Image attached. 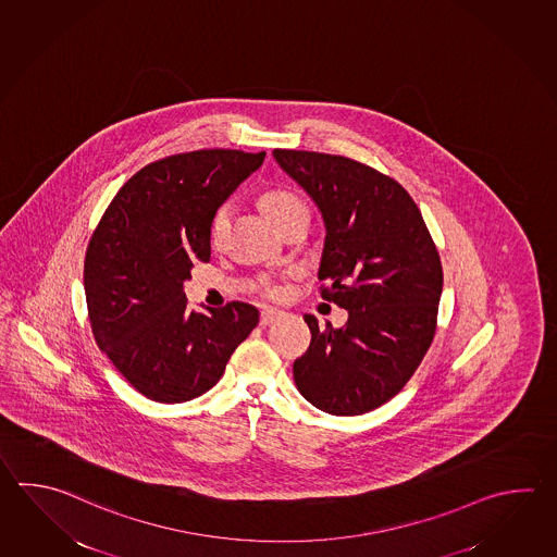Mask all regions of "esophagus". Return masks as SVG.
Returning <instances> with one entry per match:
<instances>
[{"label":"esophagus","mask_w":557,"mask_h":557,"mask_svg":"<svg viewBox=\"0 0 557 557\" xmlns=\"http://www.w3.org/2000/svg\"><path fill=\"white\" fill-rule=\"evenodd\" d=\"M284 315V311H280V309H273V307H265V309H261L260 313V325L261 327H265V325H270L273 323L275 319H280Z\"/></svg>","instance_id":"34e87169"}]
</instances>
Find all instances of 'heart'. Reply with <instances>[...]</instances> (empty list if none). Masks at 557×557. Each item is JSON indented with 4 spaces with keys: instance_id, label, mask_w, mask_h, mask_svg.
Masks as SVG:
<instances>
[{
    "instance_id": "obj_1",
    "label": "heart",
    "mask_w": 557,
    "mask_h": 557,
    "mask_svg": "<svg viewBox=\"0 0 557 557\" xmlns=\"http://www.w3.org/2000/svg\"><path fill=\"white\" fill-rule=\"evenodd\" d=\"M261 206L263 210L268 212V216L272 218L273 222L277 224L280 230H284L289 224H296V222H307L309 220V210H307L306 200L294 193V190H287V188H272V190H265L260 196ZM227 224H230V206L222 205L214 212L212 222H210V242L212 244H220L224 236H226ZM265 292L270 296L280 294L277 287L268 285Z\"/></svg>"
}]
</instances>
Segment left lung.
<instances>
[{"mask_svg":"<svg viewBox=\"0 0 557 557\" xmlns=\"http://www.w3.org/2000/svg\"><path fill=\"white\" fill-rule=\"evenodd\" d=\"M273 157L321 210V297L349 311L339 330L304 318L311 343L294 363L297 391L330 414H363L395 397L431 347L441 256L395 178L339 154L275 148Z\"/></svg>","mask_w":557,"mask_h":557,"instance_id":"obj_1","label":"left lung"}]
</instances>
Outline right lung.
<instances>
[{
	"instance_id": "right-lung-1",
	"label": "right lung",
	"mask_w": 557,
	"mask_h": 557,
	"mask_svg": "<svg viewBox=\"0 0 557 557\" xmlns=\"http://www.w3.org/2000/svg\"><path fill=\"white\" fill-rule=\"evenodd\" d=\"M265 152L206 148L150 162L116 193L85 253L95 341L140 395L184 403L224 375L260 311L232 301L188 309L182 284L210 260V222Z\"/></svg>"
}]
</instances>
